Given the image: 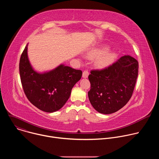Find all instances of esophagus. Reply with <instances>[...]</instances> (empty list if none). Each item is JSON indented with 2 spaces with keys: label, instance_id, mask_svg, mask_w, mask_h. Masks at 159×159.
Instances as JSON below:
<instances>
[{
  "label": "esophagus",
  "instance_id": "obj_1",
  "mask_svg": "<svg viewBox=\"0 0 159 159\" xmlns=\"http://www.w3.org/2000/svg\"><path fill=\"white\" fill-rule=\"evenodd\" d=\"M88 75H89V72L88 70H84L83 72V74H82V77L84 78H87L88 77Z\"/></svg>",
  "mask_w": 159,
  "mask_h": 159
}]
</instances>
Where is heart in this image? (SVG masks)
I'll list each match as a JSON object with an SVG mask.
<instances>
[{
  "label": "heart",
  "mask_w": 159,
  "mask_h": 159,
  "mask_svg": "<svg viewBox=\"0 0 159 159\" xmlns=\"http://www.w3.org/2000/svg\"><path fill=\"white\" fill-rule=\"evenodd\" d=\"M102 53V51L99 50H93L90 51L88 54L87 57L89 58H94L100 53ZM115 54L112 52H106L99 57L96 60V66L99 68H104L111 64L113 60H115Z\"/></svg>",
  "instance_id": "heart-1"
}]
</instances>
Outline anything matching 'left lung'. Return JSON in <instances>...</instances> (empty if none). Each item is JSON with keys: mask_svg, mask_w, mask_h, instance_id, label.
Listing matches in <instances>:
<instances>
[{"mask_svg": "<svg viewBox=\"0 0 159 159\" xmlns=\"http://www.w3.org/2000/svg\"><path fill=\"white\" fill-rule=\"evenodd\" d=\"M139 74V62L125 55L105 69L92 70L88 78V97L99 112L107 115L125 106L132 96Z\"/></svg>", "mask_w": 159, "mask_h": 159, "instance_id": "1", "label": "left lung"}]
</instances>
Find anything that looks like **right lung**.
I'll list each match as a JSON object with an SVG mask.
<instances>
[{"label": "right lung", "instance_id": "right-lung-1", "mask_svg": "<svg viewBox=\"0 0 159 159\" xmlns=\"http://www.w3.org/2000/svg\"><path fill=\"white\" fill-rule=\"evenodd\" d=\"M28 44L19 61L20 78L28 99L39 109L53 112L61 109L69 99L74 85L81 79L82 72L60 65L44 74L35 72L28 58Z\"/></svg>", "mask_w": 159, "mask_h": 159}]
</instances>
